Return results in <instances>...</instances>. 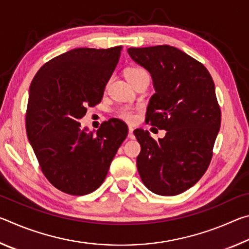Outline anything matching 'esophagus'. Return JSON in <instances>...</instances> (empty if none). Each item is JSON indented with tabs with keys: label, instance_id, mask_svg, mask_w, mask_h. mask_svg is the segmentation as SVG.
<instances>
[{
	"label": "esophagus",
	"instance_id": "1",
	"mask_svg": "<svg viewBox=\"0 0 249 249\" xmlns=\"http://www.w3.org/2000/svg\"><path fill=\"white\" fill-rule=\"evenodd\" d=\"M133 130H134V128L132 127V126H128V137H129V138H134Z\"/></svg>",
	"mask_w": 249,
	"mask_h": 249
}]
</instances>
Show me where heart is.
<instances>
[{
    "mask_svg": "<svg viewBox=\"0 0 249 249\" xmlns=\"http://www.w3.org/2000/svg\"><path fill=\"white\" fill-rule=\"evenodd\" d=\"M144 73L147 72L142 68H140V67H130V68L125 70V75L129 82H132L133 80ZM116 116L120 117L121 120L132 123V122L136 120V108L128 107V105H124V107H121L116 109Z\"/></svg>",
    "mask_w": 249,
    "mask_h": 249,
    "instance_id": "obj_1",
    "label": "heart"
}]
</instances>
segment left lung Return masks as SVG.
Segmentation results:
<instances>
[{"instance_id": "left-lung-1", "label": "left lung", "mask_w": 249, "mask_h": 249, "mask_svg": "<svg viewBox=\"0 0 249 249\" xmlns=\"http://www.w3.org/2000/svg\"><path fill=\"white\" fill-rule=\"evenodd\" d=\"M127 53L154 81L147 124L167 130L158 141L145 130H134L142 147L138 172L156 195H180L201 179L212 159L221 126L213 79L200 61L172 46L128 48Z\"/></svg>"}]
</instances>
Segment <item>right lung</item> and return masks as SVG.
Masks as SVG:
<instances>
[{
  "label": "right lung",
  "instance_id": "1",
  "mask_svg": "<svg viewBox=\"0 0 249 249\" xmlns=\"http://www.w3.org/2000/svg\"><path fill=\"white\" fill-rule=\"evenodd\" d=\"M122 48L72 49L46 62L31 83L28 141L46 178L68 195L95 191L127 136L121 120L103 122L96 135L78 122L102 100Z\"/></svg>",
  "mask_w": 249,
  "mask_h": 249
}]
</instances>
